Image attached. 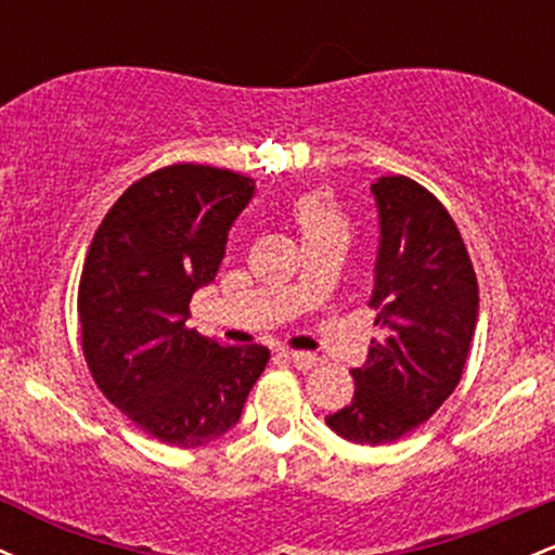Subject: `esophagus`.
Returning <instances> with one entry per match:
<instances>
[{
  "label": "esophagus",
  "instance_id": "1",
  "mask_svg": "<svg viewBox=\"0 0 555 555\" xmlns=\"http://www.w3.org/2000/svg\"><path fill=\"white\" fill-rule=\"evenodd\" d=\"M286 358L295 362V367H299V371H310V367H315L318 362L313 352H286Z\"/></svg>",
  "mask_w": 555,
  "mask_h": 555
}]
</instances>
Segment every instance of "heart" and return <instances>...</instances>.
Masks as SVG:
<instances>
[{"instance_id": "1", "label": "heart", "mask_w": 555, "mask_h": 555, "mask_svg": "<svg viewBox=\"0 0 555 555\" xmlns=\"http://www.w3.org/2000/svg\"><path fill=\"white\" fill-rule=\"evenodd\" d=\"M289 219L295 221L305 245L331 237L347 240L349 234V221L339 208V203L326 193H318V190L297 195L289 203Z\"/></svg>"}]
</instances>
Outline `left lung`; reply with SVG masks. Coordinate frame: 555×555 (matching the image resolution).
Listing matches in <instances>:
<instances>
[{"label":"left lung","mask_w":555,"mask_h":555,"mask_svg":"<svg viewBox=\"0 0 555 555\" xmlns=\"http://www.w3.org/2000/svg\"><path fill=\"white\" fill-rule=\"evenodd\" d=\"M380 219L371 352L354 367V397L326 417L354 443H393L460 386L477 323V276L451 214L404 175L373 184Z\"/></svg>","instance_id":"obj_1"}]
</instances>
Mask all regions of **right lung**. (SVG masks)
<instances>
[{
	"label": "right lung",
	"mask_w": 555,
	"mask_h": 555,
	"mask_svg": "<svg viewBox=\"0 0 555 555\" xmlns=\"http://www.w3.org/2000/svg\"><path fill=\"white\" fill-rule=\"evenodd\" d=\"M256 193L237 171L171 164L132 182L95 229L78 286L95 386L156 441L195 449L237 425L271 352L184 326L214 282L227 232Z\"/></svg>",
	"instance_id": "1"
}]
</instances>
